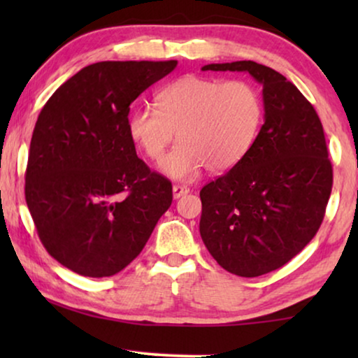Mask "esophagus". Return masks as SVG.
<instances>
[{
  "label": "esophagus",
  "mask_w": 358,
  "mask_h": 358,
  "mask_svg": "<svg viewBox=\"0 0 358 358\" xmlns=\"http://www.w3.org/2000/svg\"><path fill=\"white\" fill-rule=\"evenodd\" d=\"M189 187L187 185H179V184H176V185H173V195H174V199H179V197H182V195H185V194H189Z\"/></svg>",
  "instance_id": "34e87169"
}]
</instances>
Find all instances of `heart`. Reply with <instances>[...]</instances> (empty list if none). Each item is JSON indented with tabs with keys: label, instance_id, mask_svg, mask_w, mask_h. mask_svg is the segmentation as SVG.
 <instances>
[{
	"label": "heart",
	"instance_id": "obj_1",
	"mask_svg": "<svg viewBox=\"0 0 358 358\" xmlns=\"http://www.w3.org/2000/svg\"><path fill=\"white\" fill-rule=\"evenodd\" d=\"M158 110L130 112L127 130L151 161H161L178 131L179 143L163 161L169 178L190 180L207 166L223 173L236 166L256 141L264 101L252 83L187 75L156 94Z\"/></svg>",
	"mask_w": 358,
	"mask_h": 358
}]
</instances>
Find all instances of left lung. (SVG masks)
<instances>
[{
    "label": "left lung",
    "mask_w": 358,
    "mask_h": 358,
    "mask_svg": "<svg viewBox=\"0 0 358 358\" xmlns=\"http://www.w3.org/2000/svg\"><path fill=\"white\" fill-rule=\"evenodd\" d=\"M203 71H246L262 85L264 125L248 155L200 190V236L224 271L259 277L315 238L332 190V164L315 107L280 73L244 60Z\"/></svg>",
    "instance_id": "obj_1"
}]
</instances>
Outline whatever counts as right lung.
I'll return each mask as SVG.
<instances>
[{
	"instance_id": "obj_1",
	"label": "right lung",
	"mask_w": 358,
	"mask_h": 358,
	"mask_svg": "<svg viewBox=\"0 0 358 358\" xmlns=\"http://www.w3.org/2000/svg\"><path fill=\"white\" fill-rule=\"evenodd\" d=\"M178 62H99L42 107L26 169V202L43 248L85 277H110L141 252L173 185L136 156L130 104Z\"/></svg>"
}]
</instances>
